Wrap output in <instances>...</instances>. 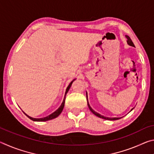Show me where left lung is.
<instances>
[{"mask_svg": "<svg viewBox=\"0 0 154 154\" xmlns=\"http://www.w3.org/2000/svg\"><path fill=\"white\" fill-rule=\"evenodd\" d=\"M126 38H127V43H128V44L129 45H130V46H132V47H134V43H132V40L130 39V38L128 36H127V35H126ZM87 100H88V96H87ZM88 106H89V109H90V110L92 112V113L95 115V116H96L97 117H98V118H102V119H108V120H117V119H120V118H107V117H105V116H101L100 114H99V113H96V111H94L93 110V109L91 108V106H90V105H89V103H88ZM134 109V108H133ZM131 109V111L132 110V109Z\"/></svg>", "mask_w": 154, "mask_h": 154, "instance_id": "1", "label": "left lung"}]
</instances>
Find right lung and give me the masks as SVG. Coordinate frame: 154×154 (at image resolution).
Returning <instances> with one entry per match:
<instances>
[{"instance_id":"obj_1","label":"right lung","mask_w":154,"mask_h":154,"mask_svg":"<svg viewBox=\"0 0 154 154\" xmlns=\"http://www.w3.org/2000/svg\"><path fill=\"white\" fill-rule=\"evenodd\" d=\"M75 80V79L72 80V82L70 83V84L69 85V86L67 87L66 90V92H65V95H64V99H63V101H62V103L61 104L60 106V107L58 109H57L56 111H54L53 113H51V114L49 115V116H47V117H45V118H31V117H30L29 116H28L27 114H26L24 112V113L28 117V118H30V119H32V121H35V122H45V121L50 120V119H54V118H57V117H58L59 115L62 113V110H63V108H64V103H65V98H66V94H67V92H69V90L70 89V88H71V86L72 82H73Z\"/></svg>"}]
</instances>
